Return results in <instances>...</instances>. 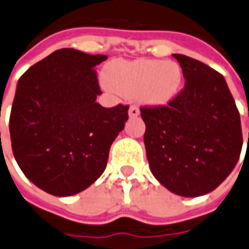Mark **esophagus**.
<instances>
[{"instance_id":"esophagus-1","label":"esophagus","mask_w":249,"mask_h":249,"mask_svg":"<svg viewBox=\"0 0 249 249\" xmlns=\"http://www.w3.org/2000/svg\"><path fill=\"white\" fill-rule=\"evenodd\" d=\"M138 115H140V108L135 107V106H131L128 108V116L130 118H137Z\"/></svg>"}]
</instances>
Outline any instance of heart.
Instances as JSON below:
<instances>
[{"mask_svg": "<svg viewBox=\"0 0 249 249\" xmlns=\"http://www.w3.org/2000/svg\"><path fill=\"white\" fill-rule=\"evenodd\" d=\"M107 87L124 97L135 96L150 107L167 106L179 95L184 73L178 62L160 59L114 61L104 70Z\"/></svg>", "mask_w": 249, "mask_h": 249, "instance_id": "heart-1", "label": "heart"}]
</instances>
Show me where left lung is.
<instances>
[{
  "label": "left lung",
  "mask_w": 249,
  "mask_h": 249,
  "mask_svg": "<svg viewBox=\"0 0 249 249\" xmlns=\"http://www.w3.org/2000/svg\"><path fill=\"white\" fill-rule=\"evenodd\" d=\"M186 85L167 107L141 108L146 157L156 179L171 193L195 198L212 193L239 161V109L224 75L174 54Z\"/></svg>",
  "instance_id": "1"
}]
</instances>
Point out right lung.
Here are the masks:
<instances>
[{"label": "right lung", "instance_id": "add662e5", "mask_svg": "<svg viewBox=\"0 0 249 249\" xmlns=\"http://www.w3.org/2000/svg\"><path fill=\"white\" fill-rule=\"evenodd\" d=\"M106 59L56 50L17 82L9 119L13 156L23 174L51 195L70 196L95 183L127 122L128 106L96 103L102 90L93 68Z\"/></svg>", "mask_w": 249, "mask_h": 249}]
</instances>
